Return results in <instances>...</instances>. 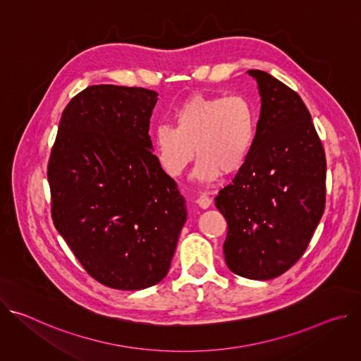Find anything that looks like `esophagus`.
<instances>
[{"label":"esophagus","mask_w":361,"mask_h":361,"mask_svg":"<svg viewBox=\"0 0 361 361\" xmlns=\"http://www.w3.org/2000/svg\"><path fill=\"white\" fill-rule=\"evenodd\" d=\"M195 202H197V205L200 209H202V210H205V209H209L210 205H212V198L209 197V195H205V194H201L197 200H195Z\"/></svg>","instance_id":"obj_1"}]
</instances>
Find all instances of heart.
<instances>
[{
    "instance_id": "obj_1",
    "label": "heart",
    "mask_w": 361,
    "mask_h": 361,
    "mask_svg": "<svg viewBox=\"0 0 361 361\" xmlns=\"http://www.w3.org/2000/svg\"><path fill=\"white\" fill-rule=\"evenodd\" d=\"M176 127L160 124L152 148L164 171L180 177L195 156L192 177L210 184L233 174L245 163L255 138V114L243 95L194 94L174 111Z\"/></svg>"
}]
</instances>
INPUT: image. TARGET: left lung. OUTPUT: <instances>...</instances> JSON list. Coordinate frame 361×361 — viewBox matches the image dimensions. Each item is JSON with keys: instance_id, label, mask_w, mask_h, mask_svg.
<instances>
[{"instance_id": "obj_1", "label": "left lung", "mask_w": 361, "mask_h": 361, "mask_svg": "<svg viewBox=\"0 0 361 361\" xmlns=\"http://www.w3.org/2000/svg\"><path fill=\"white\" fill-rule=\"evenodd\" d=\"M260 94L251 151L216 197L227 220L224 259L237 276L270 280L294 266L326 204V156L300 95L260 70H248Z\"/></svg>"}]
</instances>
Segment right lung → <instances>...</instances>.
Masks as SVG:
<instances>
[{"mask_svg": "<svg viewBox=\"0 0 361 361\" xmlns=\"http://www.w3.org/2000/svg\"><path fill=\"white\" fill-rule=\"evenodd\" d=\"M157 97L87 87L63 111L48 163L56 228L87 273L117 290L160 283L187 220L185 200L148 135Z\"/></svg>", "mask_w": 361, "mask_h": 361, "instance_id": "add662e5", "label": "right lung"}]
</instances>
